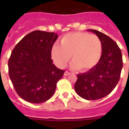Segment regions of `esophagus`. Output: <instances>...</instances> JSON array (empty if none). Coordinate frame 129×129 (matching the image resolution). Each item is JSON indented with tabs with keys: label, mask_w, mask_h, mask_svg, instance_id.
Wrapping results in <instances>:
<instances>
[{
	"label": "esophagus",
	"mask_w": 129,
	"mask_h": 129,
	"mask_svg": "<svg viewBox=\"0 0 129 129\" xmlns=\"http://www.w3.org/2000/svg\"><path fill=\"white\" fill-rule=\"evenodd\" d=\"M70 74V72H69L68 71H66L64 73V76H69V75Z\"/></svg>",
	"instance_id": "34e87169"
}]
</instances>
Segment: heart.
Returning a JSON list of instances; mask_svg holds the SVG:
<instances>
[{
	"label": "heart",
	"instance_id": "1",
	"mask_svg": "<svg viewBox=\"0 0 129 129\" xmlns=\"http://www.w3.org/2000/svg\"><path fill=\"white\" fill-rule=\"evenodd\" d=\"M102 44L100 38L86 32H75L63 35L60 45L51 48V57L59 68H64L70 59L74 69L87 72L94 68L100 61Z\"/></svg>",
	"mask_w": 129,
	"mask_h": 129
}]
</instances>
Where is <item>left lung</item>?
Segmentation results:
<instances>
[{
    "label": "left lung",
    "instance_id": "left-lung-1",
    "mask_svg": "<svg viewBox=\"0 0 129 129\" xmlns=\"http://www.w3.org/2000/svg\"><path fill=\"white\" fill-rule=\"evenodd\" d=\"M88 31L96 34L102 41V57L94 68L78 74L74 89L82 98L95 100L104 98L114 90L120 80L123 63L119 47L110 37L97 30Z\"/></svg>",
    "mask_w": 129,
    "mask_h": 129
}]
</instances>
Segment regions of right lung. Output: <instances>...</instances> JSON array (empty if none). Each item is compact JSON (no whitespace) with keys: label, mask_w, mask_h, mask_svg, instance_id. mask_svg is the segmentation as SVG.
<instances>
[{"label":"right lung","mask_w":129,"mask_h":129,"mask_svg":"<svg viewBox=\"0 0 129 129\" xmlns=\"http://www.w3.org/2000/svg\"><path fill=\"white\" fill-rule=\"evenodd\" d=\"M57 37L55 33L34 31L11 52L9 77L18 95L27 102L39 104L49 100L64 74L51 59V48Z\"/></svg>","instance_id":"add662e5"}]
</instances>
